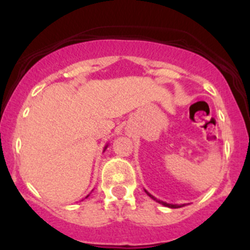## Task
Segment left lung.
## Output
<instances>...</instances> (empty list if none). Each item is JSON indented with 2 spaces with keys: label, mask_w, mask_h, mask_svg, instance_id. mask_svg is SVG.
I'll return each mask as SVG.
<instances>
[{
  "label": "left lung",
  "mask_w": 250,
  "mask_h": 250,
  "mask_svg": "<svg viewBox=\"0 0 250 250\" xmlns=\"http://www.w3.org/2000/svg\"><path fill=\"white\" fill-rule=\"evenodd\" d=\"M146 192V195L149 196V197H150V199H153L154 201H157V202H159V204H162V205H164V206H167V207H170V208H180V207H184L185 206V204L184 205H172V204H167V202H164V201H162V200H158L157 197H154L153 195H150V193L148 192V191L146 190H144Z\"/></svg>",
  "instance_id": "left-lung-1"
}]
</instances>
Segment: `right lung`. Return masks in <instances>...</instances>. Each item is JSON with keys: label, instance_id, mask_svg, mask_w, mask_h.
I'll return each instance as SVG.
<instances>
[{"label": "right lung", "instance_id": "obj_1", "mask_svg": "<svg viewBox=\"0 0 250 250\" xmlns=\"http://www.w3.org/2000/svg\"><path fill=\"white\" fill-rule=\"evenodd\" d=\"M107 146H108V144H107V146H104V150H106V149H107Z\"/></svg>", "mask_w": 250, "mask_h": 250}]
</instances>
